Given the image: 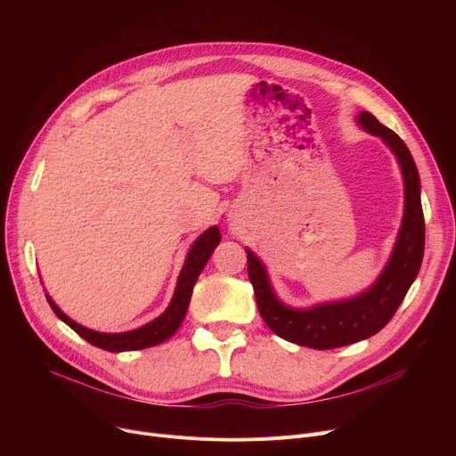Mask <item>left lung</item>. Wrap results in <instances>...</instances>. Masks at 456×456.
Masks as SVG:
<instances>
[{
    "label": "left lung",
    "mask_w": 456,
    "mask_h": 456,
    "mask_svg": "<svg viewBox=\"0 0 456 456\" xmlns=\"http://www.w3.org/2000/svg\"><path fill=\"white\" fill-rule=\"evenodd\" d=\"M364 131L380 136L397 157L404 183V214L390 260L368 290L349 299L310 308L286 306L273 292L262 260L249 249L248 273L258 313L277 337L313 349H334L366 340L385 327L418 277L425 249V220L419 174L406 143L379 119L362 110L356 118Z\"/></svg>",
    "instance_id": "obj_1"
}]
</instances>
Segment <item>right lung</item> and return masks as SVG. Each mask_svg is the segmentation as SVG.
I'll return each instance as SVG.
<instances>
[{
    "label": "right lung",
    "mask_w": 456,
    "mask_h": 456,
    "mask_svg": "<svg viewBox=\"0 0 456 456\" xmlns=\"http://www.w3.org/2000/svg\"><path fill=\"white\" fill-rule=\"evenodd\" d=\"M220 240H222L220 229L214 225V227L207 229L198 238V240L191 244V248L186 255V260H184V266L179 273L175 294H174L170 305H167V308L157 320L142 325L134 330L110 334V332H98V330L86 329V327L76 323L74 320H69L47 294H45V299L53 308V313L57 314L59 320H62L68 327L74 329L81 338H85L86 342H90L92 346L100 347V349H105L110 353H122V351H136V349H146V347L162 344L164 340L170 338L172 334L179 329V325L183 323L188 305H190L191 289H194V284H196L201 270L205 268L212 251L216 249V246L220 244Z\"/></svg>",
    "instance_id": "obj_1"
}]
</instances>
